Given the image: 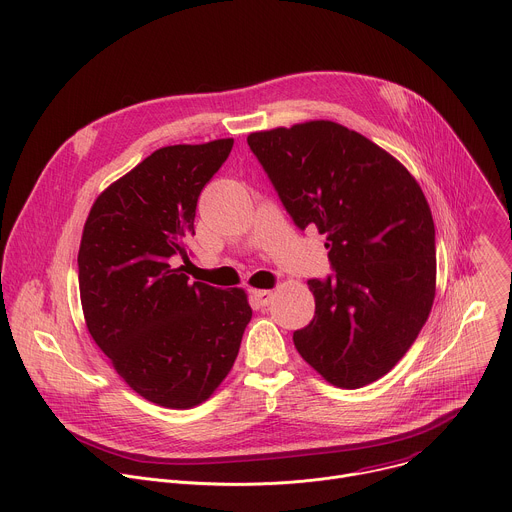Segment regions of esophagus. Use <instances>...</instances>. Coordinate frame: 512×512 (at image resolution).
Here are the masks:
<instances>
[{"mask_svg": "<svg viewBox=\"0 0 512 512\" xmlns=\"http://www.w3.org/2000/svg\"><path fill=\"white\" fill-rule=\"evenodd\" d=\"M253 298H255V302L261 308H265V306H269L273 302V291H269V289H255L253 291Z\"/></svg>", "mask_w": 512, "mask_h": 512, "instance_id": "1", "label": "esophagus"}]
</instances>
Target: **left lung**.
<instances>
[{"label":"left lung","instance_id":"left-lung-1","mask_svg":"<svg viewBox=\"0 0 512 512\" xmlns=\"http://www.w3.org/2000/svg\"><path fill=\"white\" fill-rule=\"evenodd\" d=\"M247 143L300 229L324 237L332 275L308 279L314 320L294 332L328 383L358 389L415 342L435 296V227L415 178L332 121L257 131Z\"/></svg>","mask_w":512,"mask_h":512}]
</instances>
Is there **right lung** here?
<instances>
[{
	"instance_id": "1",
	"label": "right lung",
	"mask_w": 512,
	"mask_h": 512,
	"mask_svg": "<svg viewBox=\"0 0 512 512\" xmlns=\"http://www.w3.org/2000/svg\"><path fill=\"white\" fill-rule=\"evenodd\" d=\"M233 139L168 145L93 204L79 249L87 328L119 377L170 409L206 401L233 369L253 316L243 289L188 281V239L206 182Z\"/></svg>"
}]
</instances>
